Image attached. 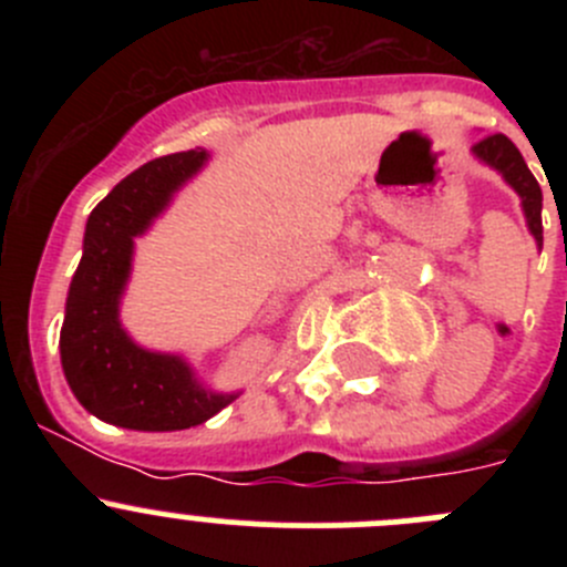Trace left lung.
<instances>
[{
	"instance_id": "8db88e82",
	"label": "left lung",
	"mask_w": 567,
	"mask_h": 567,
	"mask_svg": "<svg viewBox=\"0 0 567 567\" xmlns=\"http://www.w3.org/2000/svg\"><path fill=\"white\" fill-rule=\"evenodd\" d=\"M472 153L480 158V162H485L488 167H494L496 173H502V177L516 188L518 197H522V208H524V216H527L532 236H535L537 247H543V219H540L543 192L540 186H537L535 175L529 173L524 156L518 153V147L513 145L505 134H488V136H480V140L474 142Z\"/></svg>"
}]
</instances>
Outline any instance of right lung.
<instances>
[{
	"instance_id": "add662e5",
	"label": "right lung",
	"mask_w": 567,
	"mask_h": 567,
	"mask_svg": "<svg viewBox=\"0 0 567 567\" xmlns=\"http://www.w3.org/2000/svg\"><path fill=\"white\" fill-rule=\"evenodd\" d=\"M205 158V151H186L142 164L87 219L84 255L68 290L60 334L62 370L79 403L117 427L183 431L203 425L238 398L203 390L181 357L134 346L117 318L134 238L151 227Z\"/></svg>"
}]
</instances>
